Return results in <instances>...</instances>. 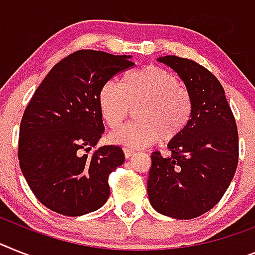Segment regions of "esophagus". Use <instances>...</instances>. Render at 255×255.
Masks as SVG:
<instances>
[{
	"label": "esophagus",
	"mask_w": 255,
	"mask_h": 255,
	"mask_svg": "<svg viewBox=\"0 0 255 255\" xmlns=\"http://www.w3.org/2000/svg\"><path fill=\"white\" fill-rule=\"evenodd\" d=\"M123 153L126 158H131L133 155V150L132 149H128V147H123Z\"/></svg>",
	"instance_id": "obj_1"
}]
</instances>
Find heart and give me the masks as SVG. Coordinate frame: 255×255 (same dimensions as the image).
I'll list each match as a JSON object with an SVG mask.
<instances>
[{"instance_id":"obj_1","label":"heart","mask_w":255,"mask_h":255,"mask_svg":"<svg viewBox=\"0 0 255 255\" xmlns=\"http://www.w3.org/2000/svg\"><path fill=\"white\" fill-rule=\"evenodd\" d=\"M98 106L108 127L118 128L134 110L136 122L110 136L118 145L144 147L157 140L170 142L189 124L193 100L187 88L170 71L146 66L122 79V84L109 81L98 93Z\"/></svg>"}]
</instances>
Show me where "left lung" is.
Masks as SVG:
<instances>
[{"label":"left lung","mask_w":255,"mask_h":255,"mask_svg":"<svg viewBox=\"0 0 255 255\" xmlns=\"http://www.w3.org/2000/svg\"><path fill=\"white\" fill-rule=\"evenodd\" d=\"M158 61L185 83L193 113L183 133L170 141V157L151 154L147 196L158 213L193 219L211 210L230 187L239 163V132L223 87L207 68L176 55Z\"/></svg>","instance_id":"1"}]
</instances>
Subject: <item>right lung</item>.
I'll return each mask as SVG.
<instances>
[{
    "label": "right lung",
    "instance_id": "right-lung-1",
    "mask_svg": "<svg viewBox=\"0 0 255 255\" xmlns=\"http://www.w3.org/2000/svg\"><path fill=\"white\" fill-rule=\"evenodd\" d=\"M129 58L75 51L51 68L27 105L19 129V163L33 194L51 211L80 217L108 201L109 175L123 164L124 154L115 145L89 154L105 131L98 93L134 65Z\"/></svg>",
    "mask_w": 255,
    "mask_h": 255
}]
</instances>
